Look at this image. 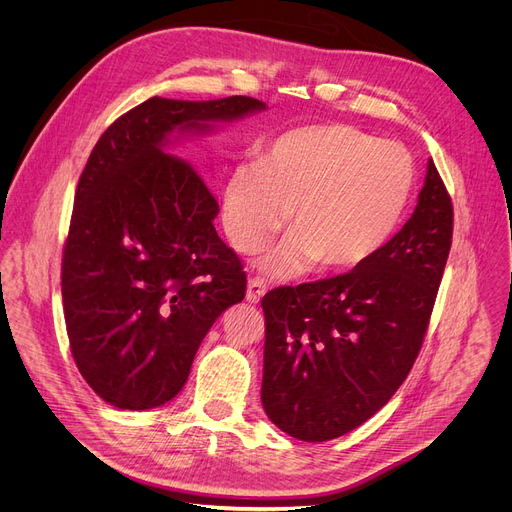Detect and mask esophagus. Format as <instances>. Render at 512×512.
I'll use <instances>...</instances> for the list:
<instances>
[{
    "mask_svg": "<svg viewBox=\"0 0 512 512\" xmlns=\"http://www.w3.org/2000/svg\"><path fill=\"white\" fill-rule=\"evenodd\" d=\"M265 283L259 277H251L247 283V302L249 304H259V300L265 296Z\"/></svg>",
    "mask_w": 512,
    "mask_h": 512,
    "instance_id": "34e87169",
    "label": "esophagus"
}]
</instances>
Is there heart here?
I'll return each instance as SVG.
<instances>
[{"label":"heart","instance_id":"heart-1","mask_svg":"<svg viewBox=\"0 0 512 512\" xmlns=\"http://www.w3.org/2000/svg\"><path fill=\"white\" fill-rule=\"evenodd\" d=\"M405 145L352 125H308L281 133L259 164L235 166L223 188V227L241 253L257 251L281 229L289 233L259 267L291 279L322 261L350 271L375 257L395 233L415 186Z\"/></svg>","mask_w":512,"mask_h":512}]
</instances>
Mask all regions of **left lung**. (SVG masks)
Instances as JSON below:
<instances>
[{
	"mask_svg": "<svg viewBox=\"0 0 512 512\" xmlns=\"http://www.w3.org/2000/svg\"><path fill=\"white\" fill-rule=\"evenodd\" d=\"M452 231V200L429 160L411 218L375 257L265 294L261 403L281 431L328 442L387 405L423 344Z\"/></svg>",
	"mask_w": 512,
	"mask_h": 512,
	"instance_id": "obj_1",
	"label": "left lung"
}]
</instances>
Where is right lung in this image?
Returning <instances> with one entry per match:
<instances>
[{"label": "right lung", "instance_id": "right-lung-1", "mask_svg": "<svg viewBox=\"0 0 512 512\" xmlns=\"http://www.w3.org/2000/svg\"><path fill=\"white\" fill-rule=\"evenodd\" d=\"M263 109L243 95L152 97L93 148L62 255V304L77 367L109 405L143 411L174 399L210 326L243 302V263L212 225L218 202L168 148Z\"/></svg>", "mask_w": 512, "mask_h": 512}]
</instances>
